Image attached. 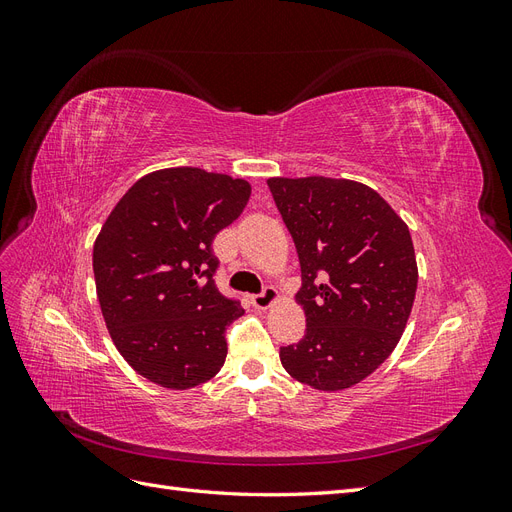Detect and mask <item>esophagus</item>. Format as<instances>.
<instances>
[{
  "label": "esophagus",
  "instance_id": "esophagus-1",
  "mask_svg": "<svg viewBox=\"0 0 512 512\" xmlns=\"http://www.w3.org/2000/svg\"><path fill=\"white\" fill-rule=\"evenodd\" d=\"M277 301V290L273 286H265L258 294H252V305L256 309H267Z\"/></svg>",
  "mask_w": 512,
  "mask_h": 512
}]
</instances>
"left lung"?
<instances>
[{
    "instance_id": "8db88e82",
    "label": "left lung",
    "mask_w": 512,
    "mask_h": 512,
    "mask_svg": "<svg viewBox=\"0 0 512 512\" xmlns=\"http://www.w3.org/2000/svg\"><path fill=\"white\" fill-rule=\"evenodd\" d=\"M275 207L299 254L305 337L282 346L288 374L318 391L367 378L395 350L418 269L410 230L386 200L350 179L273 177Z\"/></svg>"
}]
</instances>
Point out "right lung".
Returning <instances> with one entry per match:
<instances>
[{"label":"right lung","mask_w":512,"mask_h":512,"mask_svg":"<svg viewBox=\"0 0 512 512\" xmlns=\"http://www.w3.org/2000/svg\"><path fill=\"white\" fill-rule=\"evenodd\" d=\"M250 194L243 179L164 168L108 215L94 245L96 292L117 350L143 378L185 391L222 369L226 327L243 309L215 286L211 243Z\"/></svg>","instance_id":"obj_1"}]
</instances>
